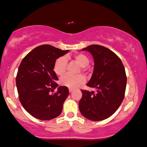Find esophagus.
Listing matches in <instances>:
<instances>
[{
    "mask_svg": "<svg viewBox=\"0 0 147 147\" xmlns=\"http://www.w3.org/2000/svg\"><path fill=\"white\" fill-rule=\"evenodd\" d=\"M73 90H74L72 89V88H69V92H70V93L72 92H73Z\"/></svg>",
    "mask_w": 147,
    "mask_h": 147,
    "instance_id": "obj_1",
    "label": "esophagus"
}]
</instances>
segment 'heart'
<instances>
[{
  "label": "heart",
  "mask_w": 147,
  "mask_h": 147,
  "mask_svg": "<svg viewBox=\"0 0 147 147\" xmlns=\"http://www.w3.org/2000/svg\"><path fill=\"white\" fill-rule=\"evenodd\" d=\"M75 61L81 67L83 71H86V66L89 64L90 60L86 55L84 54H77L74 56ZM67 59L66 57L62 56L57 58L55 60L53 66V70L55 73L58 76L64 75L66 70ZM86 81L84 76L79 75L77 76H72L66 75L63 76L60 80V84L63 86H66L69 88H76L79 86L83 84Z\"/></svg>",
  "instance_id": "b5f03b06"
}]
</instances>
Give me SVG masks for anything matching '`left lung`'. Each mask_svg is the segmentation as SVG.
Here are the masks:
<instances>
[{"mask_svg": "<svg viewBox=\"0 0 147 147\" xmlns=\"http://www.w3.org/2000/svg\"><path fill=\"white\" fill-rule=\"evenodd\" d=\"M93 56L94 66L87 86L96 92L83 90L79 102L81 114L92 121L110 117L117 110L125 97L127 76L122 61L113 51L100 45L84 48Z\"/></svg>", "mask_w": 147, "mask_h": 147, "instance_id": "obj_1", "label": "left lung"}]
</instances>
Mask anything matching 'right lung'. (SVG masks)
Wrapping results in <instances>:
<instances>
[{"mask_svg": "<svg viewBox=\"0 0 147 147\" xmlns=\"http://www.w3.org/2000/svg\"><path fill=\"white\" fill-rule=\"evenodd\" d=\"M68 50L62 51L45 45L35 48L23 58L18 70L16 86L19 100L33 117L49 121L59 116L69 95L66 86H58V77L53 70L55 60Z\"/></svg>", "mask_w": 147, "mask_h": 147, "instance_id": "obj_1", "label": "right lung"}]
</instances>
